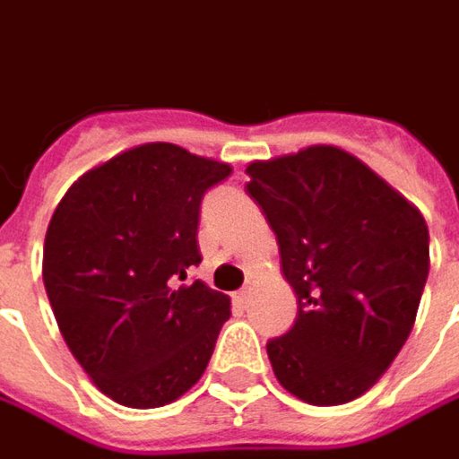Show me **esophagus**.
Listing matches in <instances>:
<instances>
[{
    "instance_id": "34e87169",
    "label": "esophagus",
    "mask_w": 459,
    "mask_h": 459,
    "mask_svg": "<svg viewBox=\"0 0 459 459\" xmlns=\"http://www.w3.org/2000/svg\"><path fill=\"white\" fill-rule=\"evenodd\" d=\"M249 299H252V290H249V287H242V290H239V292H237V302H239V305H245V307H247V305H249Z\"/></svg>"
}]
</instances>
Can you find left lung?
Here are the masks:
<instances>
[{"instance_id": "8db88e82", "label": "left lung", "mask_w": 459, "mask_h": 459, "mask_svg": "<svg viewBox=\"0 0 459 459\" xmlns=\"http://www.w3.org/2000/svg\"><path fill=\"white\" fill-rule=\"evenodd\" d=\"M245 192L270 222L297 320L267 342L274 377L309 404L368 393L415 325L429 272L422 214L337 147L252 162Z\"/></svg>"}]
</instances>
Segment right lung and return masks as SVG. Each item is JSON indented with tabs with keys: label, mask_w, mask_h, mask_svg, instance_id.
<instances>
[{
	"label": "right lung",
	"mask_w": 459,
	"mask_h": 459,
	"mask_svg": "<svg viewBox=\"0 0 459 459\" xmlns=\"http://www.w3.org/2000/svg\"><path fill=\"white\" fill-rule=\"evenodd\" d=\"M230 164L152 142L82 175L44 239V287L66 347L115 403H175L207 369L230 297L179 284L202 262L204 192Z\"/></svg>",
	"instance_id": "add662e5"
}]
</instances>
